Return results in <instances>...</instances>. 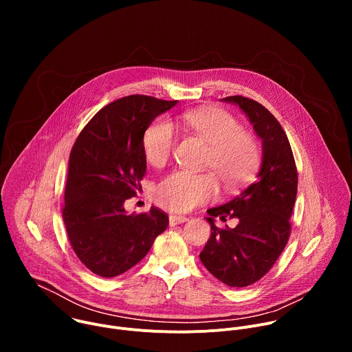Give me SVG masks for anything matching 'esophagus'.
<instances>
[{"mask_svg": "<svg viewBox=\"0 0 352 352\" xmlns=\"http://www.w3.org/2000/svg\"><path fill=\"white\" fill-rule=\"evenodd\" d=\"M168 220H170V226H177V224H182V223L188 221L189 219H188L186 216H178V214H171V216L168 217Z\"/></svg>", "mask_w": 352, "mask_h": 352, "instance_id": "obj_1", "label": "esophagus"}]
</instances>
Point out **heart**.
Instances as JSON below:
<instances>
[{"mask_svg": "<svg viewBox=\"0 0 352 352\" xmlns=\"http://www.w3.org/2000/svg\"><path fill=\"white\" fill-rule=\"evenodd\" d=\"M177 125L209 144L204 167L213 173L177 170L167 174L153 192L157 205L173 212H186L217 195V178L228 190L238 189L254 178L261 162L259 144L254 135L241 129L231 114L220 109L190 110L178 117ZM142 144L150 164L164 166L175 146L173 126L163 120L150 124Z\"/></svg>", "mask_w": 352, "mask_h": 352, "instance_id": "heart-1", "label": "heart"}]
</instances>
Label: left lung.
<instances>
[{
	"label": "left lung",
	"instance_id": "obj_1",
	"mask_svg": "<svg viewBox=\"0 0 352 352\" xmlns=\"http://www.w3.org/2000/svg\"><path fill=\"white\" fill-rule=\"evenodd\" d=\"M249 118L262 139L263 159L258 179L228 204L208 210L212 234L200 252L205 267L230 287L261 280L276 263L291 232L298 174L288 138L276 117L261 103L243 96L223 98ZM236 218L234 228L219 229L214 217Z\"/></svg>",
	"mask_w": 352,
	"mask_h": 352
}]
</instances>
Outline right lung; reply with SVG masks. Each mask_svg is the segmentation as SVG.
Here are the masks:
<instances>
[{
	"label": "right lung",
	"instance_id": "add662e5",
	"mask_svg": "<svg viewBox=\"0 0 352 352\" xmlns=\"http://www.w3.org/2000/svg\"><path fill=\"white\" fill-rule=\"evenodd\" d=\"M177 104L132 94L100 110L76 138L68 163L63 219L74 252L100 277H116L139 263L168 216L157 208L126 214L146 173L143 133Z\"/></svg>",
	"mask_w": 352,
	"mask_h": 352
}]
</instances>
